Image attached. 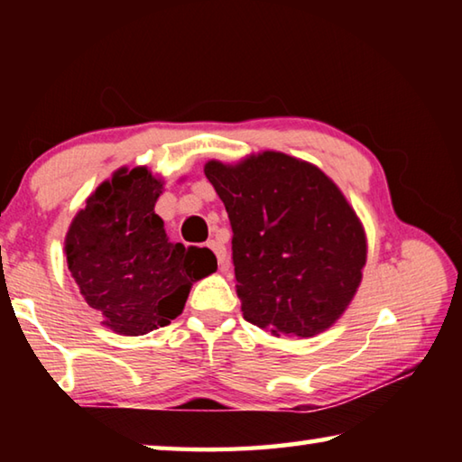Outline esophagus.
Segmentation results:
<instances>
[{"label":"esophagus","mask_w":462,"mask_h":462,"mask_svg":"<svg viewBox=\"0 0 462 462\" xmlns=\"http://www.w3.org/2000/svg\"><path fill=\"white\" fill-rule=\"evenodd\" d=\"M208 246L214 250V254H216L217 263H220L222 267H224V263H226V246L222 245V242H217V240H209V242H208Z\"/></svg>","instance_id":"obj_1"}]
</instances>
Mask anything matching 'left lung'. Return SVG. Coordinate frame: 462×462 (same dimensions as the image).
Listing matches in <instances>:
<instances>
[{
    "label": "left lung",
    "instance_id": "1",
    "mask_svg": "<svg viewBox=\"0 0 462 462\" xmlns=\"http://www.w3.org/2000/svg\"><path fill=\"white\" fill-rule=\"evenodd\" d=\"M203 173L232 224L242 316L273 336L310 338L336 324L366 264L361 217L322 169L263 151Z\"/></svg>",
    "mask_w": 462,
    "mask_h": 462
}]
</instances>
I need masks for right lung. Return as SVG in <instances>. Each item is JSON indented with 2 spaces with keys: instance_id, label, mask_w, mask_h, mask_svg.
<instances>
[{
  "instance_id": "obj_1",
  "label": "right lung",
  "mask_w": 462,
  "mask_h": 462,
  "mask_svg": "<svg viewBox=\"0 0 462 462\" xmlns=\"http://www.w3.org/2000/svg\"><path fill=\"white\" fill-rule=\"evenodd\" d=\"M165 179L148 167H120L97 185L65 236L67 267L97 311L122 336H143L181 314L195 281L217 269L208 248L171 242L154 214Z\"/></svg>"
}]
</instances>
